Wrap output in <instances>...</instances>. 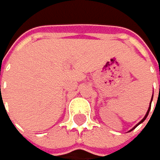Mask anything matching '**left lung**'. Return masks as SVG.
<instances>
[{
	"label": "left lung",
	"mask_w": 160,
	"mask_h": 160,
	"mask_svg": "<svg viewBox=\"0 0 160 160\" xmlns=\"http://www.w3.org/2000/svg\"><path fill=\"white\" fill-rule=\"evenodd\" d=\"M152 97H153V94H152ZM151 101H152V98H151V100H150V105H149V107H148V110H147V112H146V114H145V116H144V117H143V118H142V120H141L140 122H138V123L136 124V125H135L134 127H133L132 129H134V128H135L136 126H138V125H139V124H140V123H142V122H143V121H144V120H145V119H146V117H147V116H148V113H149V111H150V107H151ZM132 129H130V131L132 130Z\"/></svg>",
	"instance_id": "obj_1"
}]
</instances>
